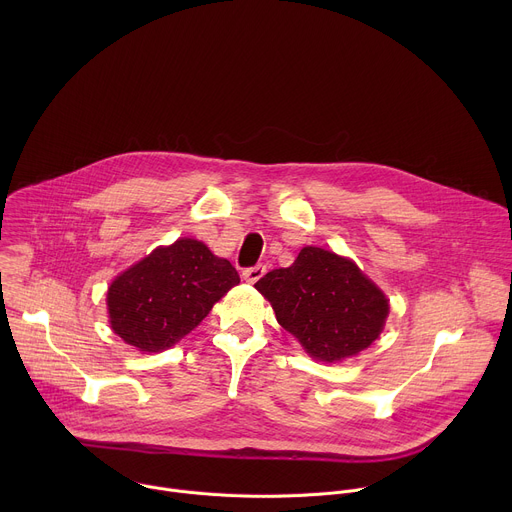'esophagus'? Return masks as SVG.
Here are the masks:
<instances>
[{"mask_svg": "<svg viewBox=\"0 0 512 512\" xmlns=\"http://www.w3.org/2000/svg\"><path fill=\"white\" fill-rule=\"evenodd\" d=\"M263 273H265V265L247 267V269H243V279H245L247 283H255V281H259V279L263 277Z\"/></svg>", "mask_w": 512, "mask_h": 512, "instance_id": "1", "label": "esophagus"}]
</instances>
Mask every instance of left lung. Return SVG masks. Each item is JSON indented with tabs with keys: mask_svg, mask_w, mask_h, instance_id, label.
I'll use <instances>...</instances> for the list:
<instances>
[{
	"mask_svg": "<svg viewBox=\"0 0 512 512\" xmlns=\"http://www.w3.org/2000/svg\"><path fill=\"white\" fill-rule=\"evenodd\" d=\"M277 322L324 362L369 348L389 316V300L356 263L320 247H304L289 267L255 283Z\"/></svg>",
	"mask_w": 512,
	"mask_h": 512,
	"instance_id": "obj_1",
	"label": "left lung"
}]
</instances>
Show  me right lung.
Here are the masks:
<instances>
[{"label": "right lung", "instance_id": "add662e5", "mask_svg": "<svg viewBox=\"0 0 512 512\" xmlns=\"http://www.w3.org/2000/svg\"><path fill=\"white\" fill-rule=\"evenodd\" d=\"M237 269L196 239H178L115 277L107 291L113 332L141 352H162L192 332L231 287Z\"/></svg>", "mask_w": 512, "mask_h": 512}]
</instances>
